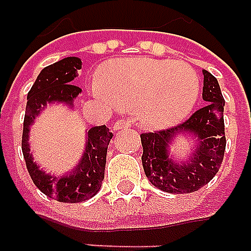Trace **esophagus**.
Masks as SVG:
<instances>
[{
	"label": "esophagus",
	"instance_id": "obj_1",
	"mask_svg": "<svg viewBox=\"0 0 251 251\" xmlns=\"http://www.w3.org/2000/svg\"><path fill=\"white\" fill-rule=\"evenodd\" d=\"M129 126H131V123H129L128 120H119V122H116V123L112 126V128L116 129V131H119V129H128Z\"/></svg>",
	"mask_w": 251,
	"mask_h": 251
}]
</instances>
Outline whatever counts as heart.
<instances>
[{"instance_id":"heart-1","label":"heart","mask_w":251,"mask_h":251,"mask_svg":"<svg viewBox=\"0 0 251 251\" xmlns=\"http://www.w3.org/2000/svg\"><path fill=\"white\" fill-rule=\"evenodd\" d=\"M92 94L103 104L137 108L144 127L164 129L182 122L195 108L200 80L188 63L141 56L105 63Z\"/></svg>"}]
</instances>
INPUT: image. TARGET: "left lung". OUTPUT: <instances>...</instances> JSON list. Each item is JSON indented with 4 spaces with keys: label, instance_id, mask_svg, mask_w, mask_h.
<instances>
[{
    "label": "left lung",
    "instance_id": "1",
    "mask_svg": "<svg viewBox=\"0 0 251 251\" xmlns=\"http://www.w3.org/2000/svg\"><path fill=\"white\" fill-rule=\"evenodd\" d=\"M202 74L205 107L177 127L140 135L146 176L152 185L167 193H193L201 189L216 176L224 159L225 100L217 79L206 70H202ZM178 136L193 137L195 140L185 162L175 160L170 153V147Z\"/></svg>",
    "mask_w": 251,
    "mask_h": 251
}]
</instances>
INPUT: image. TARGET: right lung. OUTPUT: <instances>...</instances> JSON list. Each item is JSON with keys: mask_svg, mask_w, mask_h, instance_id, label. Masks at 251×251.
Listing matches in <instances>:
<instances>
[{"mask_svg": "<svg viewBox=\"0 0 251 251\" xmlns=\"http://www.w3.org/2000/svg\"><path fill=\"white\" fill-rule=\"evenodd\" d=\"M80 69V58L67 56L39 73L27 94L22 132V153L35 186L50 199L73 204L91 199L100 189L104 178L107 148L114 135L105 126L92 127L86 131L82 157L76 167L62 175L47 173L34 161L29 139L34 120L47 105L63 103L69 108H74V100L82 92V88L73 86L71 82L78 76V70Z\"/></svg>", "mask_w": 251, "mask_h": 251, "instance_id": "1", "label": "right lung"}]
</instances>
